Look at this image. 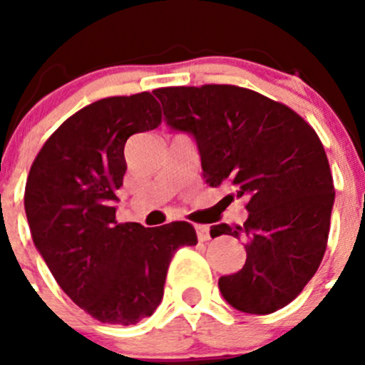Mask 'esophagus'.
I'll use <instances>...</instances> for the list:
<instances>
[{
	"label": "esophagus",
	"instance_id": "34e87169",
	"mask_svg": "<svg viewBox=\"0 0 365 365\" xmlns=\"http://www.w3.org/2000/svg\"><path fill=\"white\" fill-rule=\"evenodd\" d=\"M196 233L200 242L210 240V226H206V224H196Z\"/></svg>",
	"mask_w": 365,
	"mask_h": 365
}]
</instances>
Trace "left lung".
Masks as SVG:
<instances>
[{"label":"left lung","mask_w":365,"mask_h":365,"mask_svg":"<svg viewBox=\"0 0 365 365\" xmlns=\"http://www.w3.org/2000/svg\"><path fill=\"white\" fill-rule=\"evenodd\" d=\"M153 93L165 123L196 139L206 183L231 187L227 203L247 201L244 226L210 230L247 240L245 264L219 279L220 293L242 312L279 311L311 281L329 240L336 192L318 134L288 106L233 84Z\"/></svg>","instance_id":"1"}]
</instances>
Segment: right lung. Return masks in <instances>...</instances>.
<instances>
[{"mask_svg":"<svg viewBox=\"0 0 365 365\" xmlns=\"http://www.w3.org/2000/svg\"><path fill=\"white\" fill-rule=\"evenodd\" d=\"M160 121L148 91L102 98L65 120L29 169L24 210L33 244L60 288L102 323L135 325L152 316L176 249L197 244L185 220L116 222L125 143Z\"/></svg>","mask_w":365,"mask_h":365,"instance_id":"1","label":"right lung"}]
</instances>
